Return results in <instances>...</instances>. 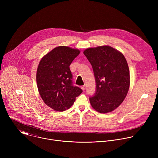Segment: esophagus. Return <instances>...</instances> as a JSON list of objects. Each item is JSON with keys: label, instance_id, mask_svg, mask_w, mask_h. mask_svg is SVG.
I'll return each instance as SVG.
<instances>
[{"label": "esophagus", "instance_id": "obj_1", "mask_svg": "<svg viewBox=\"0 0 158 158\" xmlns=\"http://www.w3.org/2000/svg\"><path fill=\"white\" fill-rule=\"evenodd\" d=\"M81 89L83 90V91H84V90L85 89V85H84L81 86Z\"/></svg>", "mask_w": 158, "mask_h": 158}]
</instances>
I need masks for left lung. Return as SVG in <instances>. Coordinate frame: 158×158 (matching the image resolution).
Masks as SVG:
<instances>
[{
	"mask_svg": "<svg viewBox=\"0 0 158 158\" xmlns=\"http://www.w3.org/2000/svg\"><path fill=\"white\" fill-rule=\"evenodd\" d=\"M91 63L96 80V92L89 98L92 107L101 113L116 109L126 98L130 84L129 69L124 55L104 46L84 51Z\"/></svg>",
	"mask_w": 158,
	"mask_h": 158,
	"instance_id": "left-lung-1",
	"label": "left lung"
}]
</instances>
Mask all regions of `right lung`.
Segmentation results:
<instances>
[{"instance_id":"1","label":"right lung","mask_w":158,"mask_h":158,"mask_svg":"<svg viewBox=\"0 0 158 158\" xmlns=\"http://www.w3.org/2000/svg\"><path fill=\"white\" fill-rule=\"evenodd\" d=\"M78 49L59 46L44 56L37 67L39 93L46 105L57 111L69 109L82 90L74 86L70 65L79 54Z\"/></svg>"}]
</instances>
